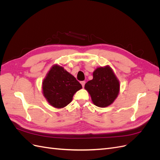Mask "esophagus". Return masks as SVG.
<instances>
[{
	"mask_svg": "<svg viewBox=\"0 0 160 160\" xmlns=\"http://www.w3.org/2000/svg\"><path fill=\"white\" fill-rule=\"evenodd\" d=\"M81 84L82 85V87H83V88H84L85 84V81H81Z\"/></svg>",
	"mask_w": 160,
	"mask_h": 160,
	"instance_id": "1",
	"label": "esophagus"
}]
</instances>
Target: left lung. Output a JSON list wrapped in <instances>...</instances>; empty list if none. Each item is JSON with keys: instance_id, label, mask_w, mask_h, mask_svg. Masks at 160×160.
I'll list each match as a JSON object with an SVG mask.
<instances>
[{"instance_id": "left-lung-1", "label": "left lung", "mask_w": 160, "mask_h": 160, "mask_svg": "<svg viewBox=\"0 0 160 160\" xmlns=\"http://www.w3.org/2000/svg\"><path fill=\"white\" fill-rule=\"evenodd\" d=\"M93 79L85 85L94 105L106 108L113 103L119 92V81L109 65L100 67L93 72Z\"/></svg>"}]
</instances>
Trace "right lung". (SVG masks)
Here are the masks:
<instances>
[{
	"label": "right lung",
	"mask_w": 160,
	"mask_h": 160,
	"mask_svg": "<svg viewBox=\"0 0 160 160\" xmlns=\"http://www.w3.org/2000/svg\"><path fill=\"white\" fill-rule=\"evenodd\" d=\"M82 86L74 76L59 65H52L43 79L42 90L47 101L55 108H63Z\"/></svg>",
	"instance_id": "obj_1"
}]
</instances>
